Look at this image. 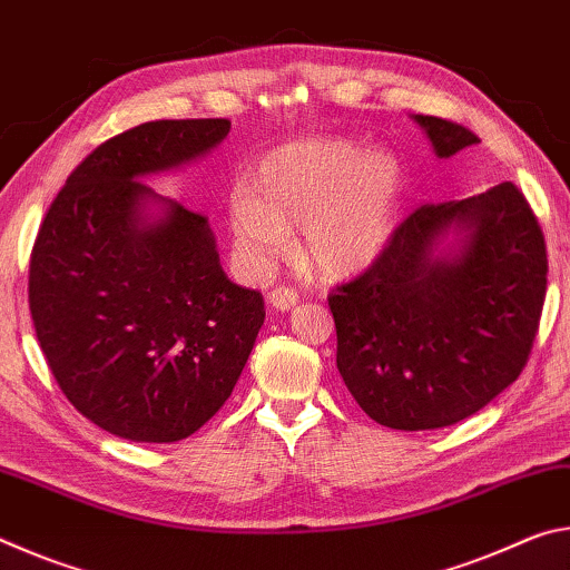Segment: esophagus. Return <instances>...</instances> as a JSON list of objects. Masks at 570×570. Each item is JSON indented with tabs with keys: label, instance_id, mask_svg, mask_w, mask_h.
I'll return each mask as SVG.
<instances>
[{
	"label": "esophagus",
	"instance_id": "1",
	"mask_svg": "<svg viewBox=\"0 0 570 570\" xmlns=\"http://www.w3.org/2000/svg\"><path fill=\"white\" fill-rule=\"evenodd\" d=\"M268 304H272L276 312H288L298 304V292L292 286H276L272 294H268Z\"/></svg>",
	"mask_w": 570,
	"mask_h": 570
}]
</instances>
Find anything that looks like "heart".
Returning <instances> with one entry per match:
<instances>
[{
    "instance_id": "1",
    "label": "heart",
    "mask_w": 570,
    "mask_h": 570,
    "mask_svg": "<svg viewBox=\"0 0 570 570\" xmlns=\"http://www.w3.org/2000/svg\"><path fill=\"white\" fill-rule=\"evenodd\" d=\"M404 168L390 150L316 135L258 160L228 196V228L244 264L264 272L302 226V254L324 276L377 262L397 228Z\"/></svg>"
}]
</instances>
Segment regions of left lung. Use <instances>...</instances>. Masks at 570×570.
<instances>
[{"instance_id": "left-lung-1", "label": "left lung", "mask_w": 570, "mask_h": 570, "mask_svg": "<svg viewBox=\"0 0 570 570\" xmlns=\"http://www.w3.org/2000/svg\"><path fill=\"white\" fill-rule=\"evenodd\" d=\"M414 120L438 158L480 142L435 115ZM546 276L543 230L515 183L420 206L377 262L330 294L346 390L374 422L404 432L480 412L523 372Z\"/></svg>"}]
</instances>
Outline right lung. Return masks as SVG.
Instances as JSON below:
<instances>
[{"instance_id": "obj_1", "label": "right lung", "mask_w": 570, "mask_h": 570, "mask_svg": "<svg viewBox=\"0 0 570 570\" xmlns=\"http://www.w3.org/2000/svg\"><path fill=\"white\" fill-rule=\"evenodd\" d=\"M226 118L156 120L95 148L57 193L30 258V312L72 407L132 442H178L224 407L264 296L230 282L208 218L153 173L208 156Z\"/></svg>"}]
</instances>
